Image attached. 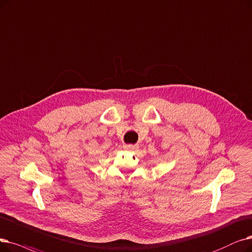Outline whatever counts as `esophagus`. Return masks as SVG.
Wrapping results in <instances>:
<instances>
[{"instance_id":"esophagus-1","label":"esophagus","mask_w":252,"mask_h":252,"mask_svg":"<svg viewBox=\"0 0 252 252\" xmlns=\"http://www.w3.org/2000/svg\"><path fill=\"white\" fill-rule=\"evenodd\" d=\"M135 148H137L135 145H132V144H128V145H126L125 146V149L126 150H133V149H135Z\"/></svg>"}]
</instances>
